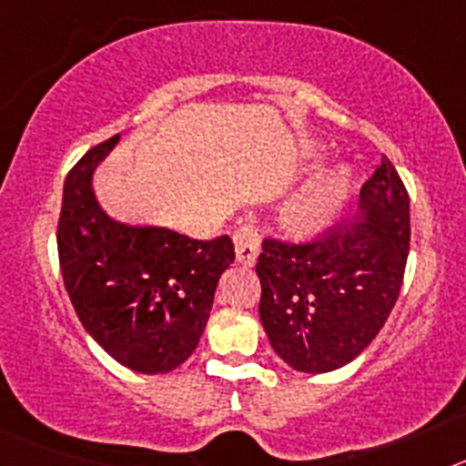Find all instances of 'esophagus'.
Here are the masks:
<instances>
[{"label": "esophagus", "instance_id": "34e87169", "mask_svg": "<svg viewBox=\"0 0 466 466\" xmlns=\"http://www.w3.org/2000/svg\"><path fill=\"white\" fill-rule=\"evenodd\" d=\"M233 245H236V257L242 266H254L258 257V233L254 226H240L233 233Z\"/></svg>", "mask_w": 466, "mask_h": 466}]
</instances>
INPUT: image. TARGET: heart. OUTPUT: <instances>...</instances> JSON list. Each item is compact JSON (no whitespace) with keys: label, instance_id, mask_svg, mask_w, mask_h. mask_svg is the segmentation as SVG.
I'll return each instance as SVG.
<instances>
[{"label":"heart","instance_id":"heart-1","mask_svg":"<svg viewBox=\"0 0 466 466\" xmlns=\"http://www.w3.org/2000/svg\"><path fill=\"white\" fill-rule=\"evenodd\" d=\"M352 188L355 172L345 163L317 172L284 203L279 226L291 240L306 242L322 238L340 219Z\"/></svg>","mask_w":466,"mask_h":466}]
</instances>
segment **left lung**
I'll return each mask as SVG.
<instances>
[{
    "label": "left lung",
    "instance_id": "left-lung-1",
    "mask_svg": "<svg viewBox=\"0 0 466 466\" xmlns=\"http://www.w3.org/2000/svg\"><path fill=\"white\" fill-rule=\"evenodd\" d=\"M357 221L308 245L263 240V329L282 361L327 373L360 357L385 327L403 282L410 205L387 156L361 187Z\"/></svg>",
    "mask_w": 466,
    "mask_h": 466
}]
</instances>
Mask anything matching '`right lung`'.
Returning a JSON list of instances; mask_svg holds the SVG:
<instances>
[{
  "mask_svg": "<svg viewBox=\"0 0 466 466\" xmlns=\"http://www.w3.org/2000/svg\"><path fill=\"white\" fill-rule=\"evenodd\" d=\"M116 142L118 135L93 147L65 179L60 270L81 324L106 355L137 373H170L198 348L236 252L228 236L193 240L111 219L93 172Z\"/></svg>",
  "mask_w": 466,
  "mask_h": 466,
  "instance_id": "1",
  "label": "right lung"
}]
</instances>
